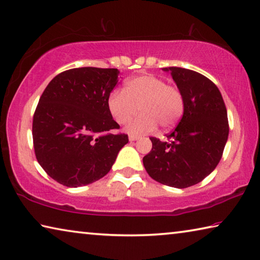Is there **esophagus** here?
<instances>
[{"label":"esophagus","instance_id":"1","mask_svg":"<svg viewBox=\"0 0 260 260\" xmlns=\"http://www.w3.org/2000/svg\"><path fill=\"white\" fill-rule=\"evenodd\" d=\"M129 141L133 142V141H137V140L139 139V137H137V135H129Z\"/></svg>","mask_w":260,"mask_h":260}]
</instances>
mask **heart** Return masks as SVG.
<instances>
[{
	"label": "heart",
	"instance_id": "heart-1",
	"mask_svg": "<svg viewBox=\"0 0 260 260\" xmlns=\"http://www.w3.org/2000/svg\"><path fill=\"white\" fill-rule=\"evenodd\" d=\"M111 115L118 123L128 122L139 111L126 131L131 134H146L156 129L175 126L184 112V97L175 85L154 75H140L126 81L123 91L114 90L108 98Z\"/></svg>",
	"mask_w": 260,
	"mask_h": 260
}]
</instances>
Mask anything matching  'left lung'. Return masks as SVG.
I'll return each instance as SVG.
<instances>
[{
    "label": "left lung",
    "instance_id": "8db88e82",
    "mask_svg": "<svg viewBox=\"0 0 260 260\" xmlns=\"http://www.w3.org/2000/svg\"><path fill=\"white\" fill-rule=\"evenodd\" d=\"M170 73L184 97L178 126L168 135L170 141L150 138L152 148L143 166L152 179L176 188L200 183L216 168L228 140L226 109L217 86L201 74L179 67Z\"/></svg>",
    "mask_w": 260,
    "mask_h": 260
}]
</instances>
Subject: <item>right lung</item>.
Here are the masks:
<instances>
[{
	"instance_id": "obj_1",
	"label": "right lung",
	"mask_w": 260,
	"mask_h": 260,
	"mask_svg": "<svg viewBox=\"0 0 260 260\" xmlns=\"http://www.w3.org/2000/svg\"><path fill=\"white\" fill-rule=\"evenodd\" d=\"M118 69L83 67L56 75L41 94L34 115L36 157L46 174L68 187L101 179L128 142L108 108Z\"/></svg>"
}]
</instances>
